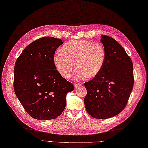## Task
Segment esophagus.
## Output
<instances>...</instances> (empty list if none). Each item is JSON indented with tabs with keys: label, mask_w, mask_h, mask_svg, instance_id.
Wrapping results in <instances>:
<instances>
[{
	"label": "esophagus",
	"mask_w": 148,
	"mask_h": 148,
	"mask_svg": "<svg viewBox=\"0 0 148 148\" xmlns=\"http://www.w3.org/2000/svg\"><path fill=\"white\" fill-rule=\"evenodd\" d=\"M81 84H79V83H75V84H74V87H75V88H79V86H81Z\"/></svg>",
	"instance_id": "34e87169"
}]
</instances>
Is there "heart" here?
Here are the masks:
<instances>
[{"label": "heart", "instance_id": "b5f03b06", "mask_svg": "<svg viewBox=\"0 0 148 148\" xmlns=\"http://www.w3.org/2000/svg\"><path fill=\"white\" fill-rule=\"evenodd\" d=\"M54 64L59 73L68 79L75 67L76 80L95 77L102 69L105 61V51L100 43L86 40H72L64 45L61 52L54 56Z\"/></svg>", "mask_w": 148, "mask_h": 148}]
</instances>
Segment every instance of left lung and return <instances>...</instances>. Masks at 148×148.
<instances>
[{"mask_svg":"<svg viewBox=\"0 0 148 148\" xmlns=\"http://www.w3.org/2000/svg\"><path fill=\"white\" fill-rule=\"evenodd\" d=\"M101 37L105 64L98 75L84 83L87 89L84 105L89 115L102 119L118 115L124 109L134 79L132 61L123 47L113 38Z\"/></svg>","mask_w":148,"mask_h":148,"instance_id":"8db88e82","label":"left lung"}]
</instances>
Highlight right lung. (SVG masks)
Listing matches in <instances>:
<instances>
[{
    "label": "right lung",
    "instance_id": "right-lung-1",
    "mask_svg": "<svg viewBox=\"0 0 148 148\" xmlns=\"http://www.w3.org/2000/svg\"><path fill=\"white\" fill-rule=\"evenodd\" d=\"M62 44L60 38H39L23 51L15 63V94L35 119L57 118L65 108L66 95L74 90L72 83L59 73L54 64L55 51Z\"/></svg>",
    "mask_w": 148,
    "mask_h": 148
}]
</instances>
